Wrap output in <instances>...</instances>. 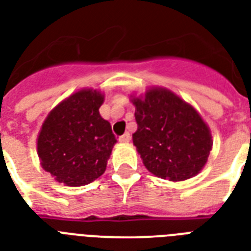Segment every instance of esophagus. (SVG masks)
<instances>
[{
  "label": "esophagus",
  "mask_w": 251,
  "mask_h": 251,
  "mask_svg": "<svg viewBox=\"0 0 251 251\" xmlns=\"http://www.w3.org/2000/svg\"><path fill=\"white\" fill-rule=\"evenodd\" d=\"M118 141L121 142V143H127V142H130V134L125 133L124 135H121V137L118 138Z\"/></svg>",
  "instance_id": "obj_1"
}]
</instances>
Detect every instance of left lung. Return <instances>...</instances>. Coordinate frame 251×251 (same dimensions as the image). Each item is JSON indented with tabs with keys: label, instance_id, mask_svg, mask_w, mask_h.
<instances>
[{
	"label": "left lung",
	"instance_id": "obj_1",
	"mask_svg": "<svg viewBox=\"0 0 251 251\" xmlns=\"http://www.w3.org/2000/svg\"><path fill=\"white\" fill-rule=\"evenodd\" d=\"M130 101L138 125L133 143L149 172L169 181L198 175L212 150V137L194 106L163 87L131 95Z\"/></svg>",
	"mask_w": 251,
	"mask_h": 251
}]
</instances>
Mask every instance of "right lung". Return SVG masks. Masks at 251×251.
<instances>
[{"label":"right lung","instance_id":"1","mask_svg":"<svg viewBox=\"0 0 251 251\" xmlns=\"http://www.w3.org/2000/svg\"><path fill=\"white\" fill-rule=\"evenodd\" d=\"M104 94L83 88L53 108L37 135V155L45 172L66 186H83L105 172L116 137L100 116Z\"/></svg>","mask_w":251,"mask_h":251}]
</instances>
